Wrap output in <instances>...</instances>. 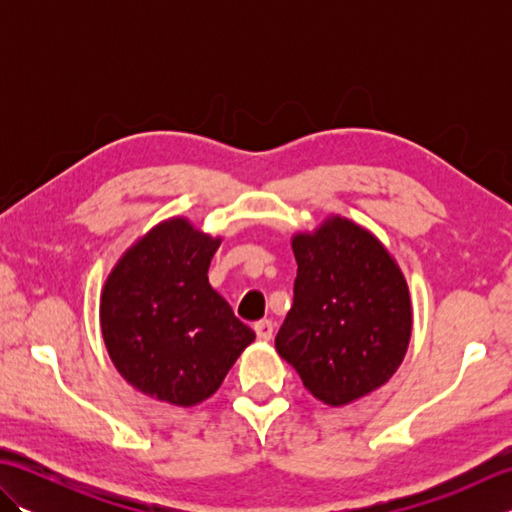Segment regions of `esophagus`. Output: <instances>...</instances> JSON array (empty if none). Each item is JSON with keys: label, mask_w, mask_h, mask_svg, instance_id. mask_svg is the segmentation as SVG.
Listing matches in <instances>:
<instances>
[{"label": "esophagus", "mask_w": 512, "mask_h": 512, "mask_svg": "<svg viewBox=\"0 0 512 512\" xmlns=\"http://www.w3.org/2000/svg\"><path fill=\"white\" fill-rule=\"evenodd\" d=\"M273 330H275V325H273V321H268V319H262V321L255 323V334H257L259 341L273 339Z\"/></svg>", "instance_id": "1"}]
</instances>
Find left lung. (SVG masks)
I'll return each mask as SVG.
<instances>
[{
  "label": "left lung",
  "instance_id": "left-lung-1",
  "mask_svg": "<svg viewBox=\"0 0 512 512\" xmlns=\"http://www.w3.org/2000/svg\"><path fill=\"white\" fill-rule=\"evenodd\" d=\"M292 253L295 301L275 347L314 398L350 405L383 387L407 354V279L374 233L341 215L292 235Z\"/></svg>",
  "mask_w": 512,
  "mask_h": 512
}]
</instances>
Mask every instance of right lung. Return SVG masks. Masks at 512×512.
<instances>
[{
  "instance_id": "1",
  "label": "right lung",
  "mask_w": 512,
  "mask_h": 512,
  "mask_svg": "<svg viewBox=\"0 0 512 512\" xmlns=\"http://www.w3.org/2000/svg\"><path fill=\"white\" fill-rule=\"evenodd\" d=\"M222 237L169 217L129 246L101 290L114 367L140 394L193 407L220 389L255 332L209 284Z\"/></svg>"
}]
</instances>
